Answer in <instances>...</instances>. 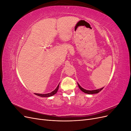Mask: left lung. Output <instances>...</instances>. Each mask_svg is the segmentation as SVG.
Instances as JSON below:
<instances>
[{
  "label": "left lung",
  "instance_id": "8db88e82",
  "mask_svg": "<svg viewBox=\"0 0 131 131\" xmlns=\"http://www.w3.org/2000/svg\"><path fill=\"white\" fill-rule=\"evenodd\" d=\"M78 86L79 89H80L83 92H84L85 93H87V94H96V93H98V92H100V91L103 89V88H101L100 89H98V90H85L84 89H83L82 88H81V87L80 86V85H79L78 83Z\"/></svg>",
  "mask_w": 131,
  "mask_h": 131
}]
</instances>
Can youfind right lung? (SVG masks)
<instances>
[{"instance_id":"right-lung-1","label":"right lung","mask_w":131,"mask_h":131,"mask_svg":"<svg viewBox=\"0 0 131 131\" xmlns=\"http://www.w3.org/2000/svg\"><path fill=\"white\" fill-rule=\"evenodd\" d=\"M59 84H58V85L57 86V88H56L54 91H53L52 92H51L50 93H46V94H40V93H35V94L37 95L38 96H40V97H51L53 96L54 94H56L57 92V91L58 90V88H59Z\"/></svg>"}]
</instances>
